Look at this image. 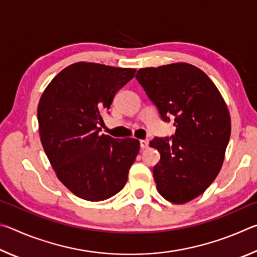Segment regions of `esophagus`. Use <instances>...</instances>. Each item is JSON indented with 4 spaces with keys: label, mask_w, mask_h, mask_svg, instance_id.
Masks as SVG:
<instances>
[{
    "label": "esophagus",
    "mask_w": 257,
    "mask_h": 257,
    "mask_svg": "<svg viewBox=\"0 0 257 257\" xmlns=\"http://www.w3.org/2000/svg\"><path fill=\"white\" fill-rule=\"evenodd\" d=\"M149 144H150V142L147 141V139H142V141H141L142 149H147V147H149Z\"/></svg>",
    "instance_id": "34e87169"
}]
</instances>
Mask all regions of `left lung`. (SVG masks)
Segmentation results:
<instances>
[{
    "instance_id": "8db88e82",
    "label": "left lung",
    "mask_w": 257,
    "mask_h": 257,
    "mask_svg": "<svg viewBox=\"0 0 257 257\" xmlns=\"http://www.w3.org/2000/svg\"><path fill=\"white\" fill-rule=\"evenodd\" d=\"M136 79L161 118H175L171 139L150 143L161 154L153 177L167 201L185 204L202 195L222 167L231 134L227 104L206 73L189 63L142 68Z\"/></svg>"
}]
</instances>
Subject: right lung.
I'll use <instances>...</instances> for the list:
<instances>
[{
    "mask_svg": "<svg viewBox=\"0 0 257 257\" xmlns=\"http://www.w3.org/2000/svg\"><path fill=\"white\" fill-rule=\"evenodd\" d=\"M136 69L77 62L59 72L38 103L41 142L56 177L76 196L107 199L123 188L139 152L135 138L99 135L102 113Z\"/></svg>",
    "mask_w": 257,
    "mask_h": 257,
    "instance_id": "add662e5",
    "label": "right lung"
}]
</instances>
